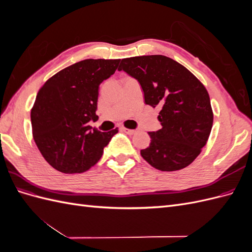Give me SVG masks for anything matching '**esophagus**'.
Listing matches in <instances>:
<instances>
[{
  "label": "esophagus",
  "mask_w": 252,
  "mask_h": 252,
  "mask_svg": "<svg viewBox=\"0 0 252 252\" xmlns=\"http://www.w3.org/2000/svg\"><path fill=\"white\" fill-rule=\"evenodd\" d=\"M122 131H124L125 133H127V134H134L135 132H136V130H133V129H127V128H122Z\"/></svg>",
  "instance_id": "obj_1"
}]
</instances>
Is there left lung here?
<instances>
[{
  "mask_svg": "<svg viewBox=\"0 0 252 252\" xmlns=\"http://www.w3.org/2000/svg\"><path fill=\"white\" fill-rule=\"evenodd\" d=\"M118 70L140 83L145 103L161 109L162 128L148 132L151 142L141 150L143 158L162 171L191 164L207 143L213 123L203 84L177 61L159 55L123 59Z\"/></svg>",
  "mask_w": 252,
  "mask_h": 252,
  "instance_id": "obj_1",
  "label": "left lung"
}]
</instances>
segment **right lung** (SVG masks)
I'll return each mask as SVG.
<instances>
[{"label": "right lung", "instance_id": "obj_1", "mask_svg": "<svg viewBox=\"0 0 252 252\" xmlns=\"http://www.w3.org/2000/svg\"><path fill=\"white\" fill-rule=\"evenodd\" d=\"M120 60L88 59L64 68L40 89L32 109L33 140L47 163L63 173H81L95 165L118 128L90 127L97 116L100 84Z\"/></svg>", "mask_w": 252, "mask_h": 252}]
</instances>
